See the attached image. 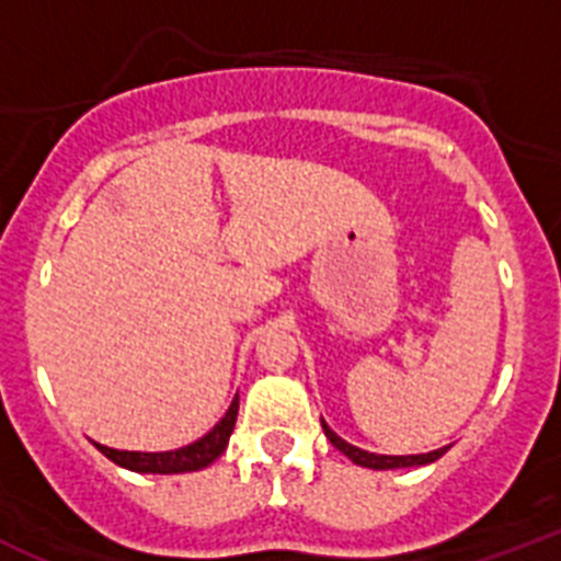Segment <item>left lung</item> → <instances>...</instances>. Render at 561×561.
Instances as JSON below:
<instances>
[{
    "instance_id": "8db88e82",
    "label": "left lung",
    "mask_w": 561,
    "mask_h": 561,
    "mask_svg": "<svg viewBox=\"0 0 561 561\" xmlns=\"http://www.w3.org/2000/svg\"><path fill=\"white\" fill-rule=\"evenodd\" d=\"M323 430H325V438H329L342 455H348L356 466H368V469H404V466H424L438 460L440 455L449 449V447H440L435 449V453H424V455H376V453H365V449L354 447V444H348V440H342L340 435L325 424V421H323Z\"/></svg>"
}]
</instances>
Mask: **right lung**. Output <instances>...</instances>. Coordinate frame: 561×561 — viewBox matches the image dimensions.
<instances>
[{
	"instance_id": "obj_1",
	"label": "right lung",
	"mask_w": 561,
	"mask_h": 561,
	"mask_svg": "<svg viewBox=\"0 0 561 561\" xmlns=\"http://www.w3.org/2000/svg\"><path fill=\"white\" fill-rule=\"evenodd\" d=\"M238 415V396L232 399L230 410L225 413V419L216 424L207 435H202L199 440H193L182 449H171V453H126V449H112L95 444L108 460H114L123 469H131V472L142 474H180V472H196V469H205L213 460L219 458L227 449V440H230L232 427H236Z\"/></svg>"
}]
</instances>
